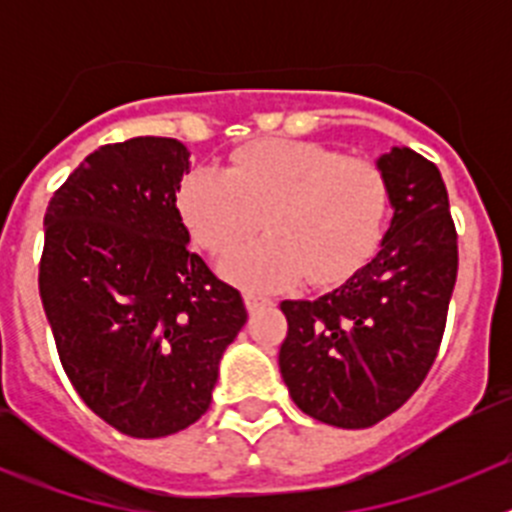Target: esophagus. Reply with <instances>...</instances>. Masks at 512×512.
Segmentation results:
<instances>
[{"label":"esophagus","mask_w":512,"mask_h":512,"mask_svg":"<svg viewBox=\"0 0 512 512\" xmlns=\"http://www.w3.org/2000/svg\"><path fill=\"white\" fill-rule=\"evenodd\" d=\"M243 300H246L248 312H253V310H259V307L269 305V300H266L264 295H256V292H246V295H243Z\"/></svg>","instance_id":"34e87169"}]
</instances>
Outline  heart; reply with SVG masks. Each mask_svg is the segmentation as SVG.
<instances>
[{
	"label": "heart",
	"instance_id": "1",
	"mask_svg": "<svg viewBox=\"0 0 512 512\" xmlns=\"http://www.w3.org/2000/svg\"><path fill=\"white\" fill-rule=\"evenodd\" d=\"M179 212L207 253L230 256L256 230V246L225 266L251 289L351 277L377 251L390 215V182L364 158L315 143L274 140L235 158L228 171L200 166L179 187Z\"/></svg>",
	"mask_w": 512,
	"mask_h": 512
}]
</instances>
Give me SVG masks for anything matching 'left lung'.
Wrapping results in <instances>:
<instances>
[{"label": "left lung", "mask_w": 512, "mask_h": 512, "mask_svg": "<svg viewBox=\"0 0 512 512\" xmlns=\"http://www.w3.org/2000/svg\"><path fill=\"white\" fill-rule=\"evenodd\" d=\"M392 220L379 251L318 300H284L279 372L297 408L336 428H369L423 384L441 346L459 269L449 194L410 148L377 158Z\"/></svg>", "instance_id": "left-lung-1"}]
</instances>
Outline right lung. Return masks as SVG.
<instances>
[{"mask_svg": "<svg viewBox=\"0 0 512 512\" xmlns=\"http://www.w3.org/2000/svg\"><path fill=\"white\" fill-rule=\"evenodd\" d=\"M189 151L130 138L89 153L45 210L40 300L63 372L133 438L184 431L210 408L246 323L241 292L189 251L176 192Z\"/></svg>", "mask_w": 512, "mask_h": 512, "instance_id": "obj_1", "label": "right lung"}]
</instances>
